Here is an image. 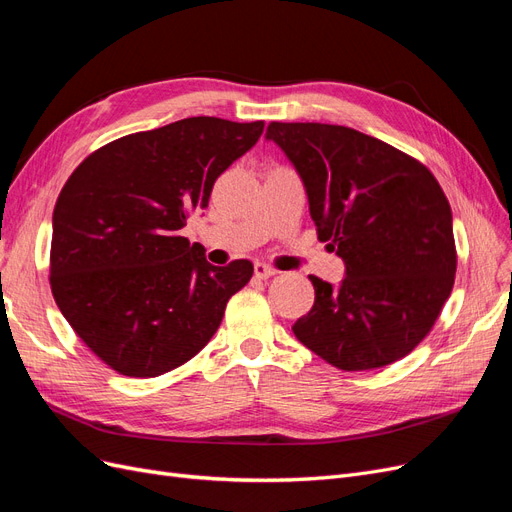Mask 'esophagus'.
<instances>
[{
	"label": "esophagus",
	"instance_id": "obj_1",
	"mask_svg": "<svg viewBox=\"0 0 512 512\" xmlns=\"http://www.w3.org/2000/svg\"><path fill=\"white\" fill-rule=\"evenodd\" d=\"M274 274H276V270L270 268V266H266V263H255V278L268 280V278H272Z\"/></svg>",
	"mask_w": 512,
	"mask_h": 512
}]
</instances>
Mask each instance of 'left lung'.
I'll return each instance as SVG.
<instances>
[{
    "instance_id": "1",
    "label": "left lung",
    "mask_w": 512,
    "mask_h": 512,
    "mask_svg": "<svg viewBox=\"0 0 512 512\" xmlns=\"http://www.w3.org/2000/svg\"><path fill=\"white\" fill-rule=\"evenodd\" d=\"M293 163L319 240L344 261L338 285L308 276L315 304L293 323L306 349L346 372L406 357L449 300L453 214L423 163L357 129L270 123Z\"/></svg>"
}]
</instances>
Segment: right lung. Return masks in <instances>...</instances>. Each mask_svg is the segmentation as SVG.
<instances>
[{
	"mask_svg": "<svg viewBox=\"0 0 512 512\" xmlns=\"http://www.w3.org/2000/svg\"><path fill=\"white\" fill-rule=\"evenodd\" d=\"M263 121L191 117L89 155L53 212L51 289L78 338L119 374L183 366L217 332L227 300L253 276L227 268L180 229L208 208L217 180L257 144Z\"/></svg>",
	"mask_w": 512,
	"mask_h": 512,
	"instance_id": "right-lung-1",
	"label": "right lung"
}]
</instances>
